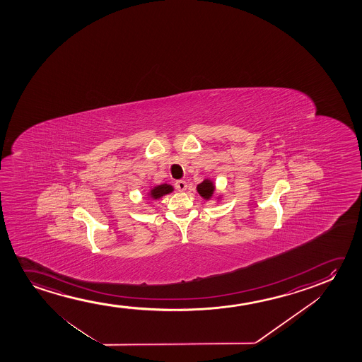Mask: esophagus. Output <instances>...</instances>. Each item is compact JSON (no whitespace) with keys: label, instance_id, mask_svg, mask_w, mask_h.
I'll list each match as a JSON object with an SVG mask.
<instances>
[{"label":"esophagus","instance_id":"obj_1","mask_svg":"<svg viewBox=\"0 0 362 362\" xmlns=\"http://www.w3.org/2000/svg\"><path fill=\"white\" fill-rule=\"evenodd\" d=\"M175 189H177L178 192H184V190L187 189V182H185V180H177V182H175Z\"/></svg>","mask_w":362,"mask_h":362}]
</instances>
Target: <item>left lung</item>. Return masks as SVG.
Returning a JSON list of instances; mask_svg holds the SVG:
<instances>
[{
	"label": "left lung",
	"mask_w": 362,
	"mask_h": 362,
	"mask_svg": "<svg viewBox=\"0 0 362 362\" xmlns=\"http://www.w3.org/2000/svg\"><path fill=\"white\" fill-rule=\"evenodd\" d=\"M198 192L204 198H210L214 193V184L210 180H204L198 185Z\"/></svg>",
	"instance_id": "1"
}]
</instances>
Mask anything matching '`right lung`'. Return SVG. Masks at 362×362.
I'll return each mask as SVG.
<instances>
[{
  "mask_svg": "<svg viewBox=\"0 0 362 362\" xmlns=\"http://www.w3.org/2000/svg\"><path fill=\"white\" fill-rule=\"evenodd\" d=\"M172 190H173L172 185L162 184V185H158V187H154V188L151 190V197L153 199H158L165 195V194L170 193Z\"/></svg>",
  "mask_w": 362,
  "mask_h": 362,
  "instance_id": "obj_1",
  "label": "right lung"
}]
</instances>
